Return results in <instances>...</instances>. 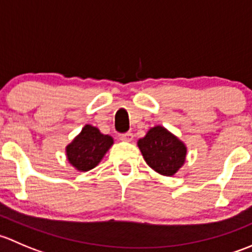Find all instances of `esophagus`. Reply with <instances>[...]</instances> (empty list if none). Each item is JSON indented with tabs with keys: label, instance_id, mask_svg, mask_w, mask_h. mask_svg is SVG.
Returning <instances> with one entry per match:
<instances>
[{
	"label": "esophagus",
	"instance_id": "1",
	"mask_svg": "<svg viewBox=\"0 0 252 252\" xmlns=\"http://www.w3.org/2000/svg\"><path fill=\"white\" fill-rule=\"evenodd\" d=\"M121 140L123 141H128L130 142L131 140H133V134L131 133H126V134H122L121 135Z\"/></svg>",
	"mask_w": 252,
	"mask_h": 252
}]
</instances>
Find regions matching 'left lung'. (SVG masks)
<instances>
[{
	"mask_svg": "<svg viewBox=\"0 0 252 252\" xmlns=\"http://www.w3.org/2000/svg\"><path fill=\"white\" fill-rule=\"evenodd\" d=\"M138 147L149 167L166 177L177 173L187 159V145L162 126L150 128Z\"/></svg>",
	"mask_w": 252,
	"mask_h": 252,
	"instance_id": "left-lung-1",
	"label": "left lung"
}]
</instances>
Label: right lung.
<instances>
[{
  "mask_svg": "<svg viewBox=\"0 0 252 252\" xmlns=\"http://www.w3.org/2000/svg\"><path fill=\"white\" fill-rule=\"evenodd\" d=\"M113 144L112 136L105 135L91 124H85L80 133L65 146V156L77 171L88 172L102 161Z\"/></svg>",
  "mask_w": 252,
  "mask_h": 252,
  "instance_id": "add662e5",
  "label": "right lung"
}]
</instances>
